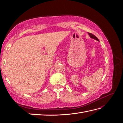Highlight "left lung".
Returning <instances> with one entry per match:
<instances>
[{
  "mask_svg": "<svg viewBox=\"0 0 123 123\" xmlns=\"http://www.w3.org/2000/svg\"><path fill=\"white\" fill-rule=\"evenodd\" d=\"M88 33L89 35V36L90 37V38H93V39H95V40H97V41H99V40L98 39V38L96 36H95L94 35L92 34H91V33Z\"/></svg>",
  "mask_w": 123,
  "mask_h": 123,
  "instance_id": "1",
  "label": "left lung"
}]
</instances>
